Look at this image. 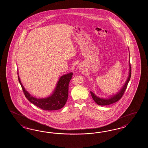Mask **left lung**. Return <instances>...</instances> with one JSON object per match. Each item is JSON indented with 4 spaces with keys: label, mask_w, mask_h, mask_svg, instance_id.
Segmentation results:
<instances>
[{
    "label": "left lung",
    "mask_w": 148,
    "mask_h": 148,
    "mask_svg": "<svg viewBox=\"0 0 148 148\" xmlns=\"http://www.w3.org/2000/svg\"><path fill=\"white\" fill-rule=\"evenodd\" d=\"M131 77V66L130 62V74L128 78L127 79L126 82L125 84V85L123 86V88L121 89V90L119 91L118 93L116 94L115 95H114L113 96H112V97L110 98L109 99H103V98H101L98 97L97 96H96L95 94L90 91V93L91 95V96L93 98L94 101L99 105H108L112 104L114 103L115 102L118 101L120 100L122 97H123V95L125 93V90L126 89L127 87L128 86V82L130 81V79Z\"/></svg>",
    "instance_id": "8db88e82"
}]
</instances>
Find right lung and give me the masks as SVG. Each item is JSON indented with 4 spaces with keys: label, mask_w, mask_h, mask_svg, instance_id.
<instances>
[{
    "label": "right lung",
    "mask_w": 148,
    "mask_h": 148,
    "mask_svg": "<svg viewBox=\"0 0 148 148\" xmlns=\"http://www.w3.org/2000/svg\"><path fill=\"white\" fill-rule=\"evenodd\" d=\"M72 75V73H70L61 76L52 95L49 97L40 99L33 97L25 90L22 84L18 75V79L25 97L30 102L43 110L53 111L60 109L66 104L69 96V83Z\"/></svg>",
    "instance_id": "right-lung-1"
}]
</instances>
